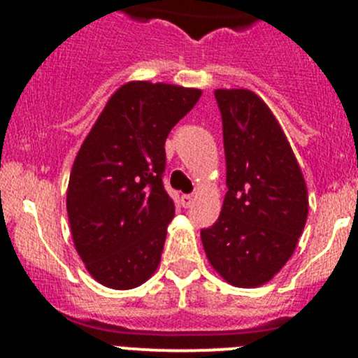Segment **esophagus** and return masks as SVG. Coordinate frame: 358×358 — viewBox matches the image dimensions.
Wrapping results in <instances>:
<instances>
[{"mask_svg":"<svg viewBox=\"0 0 358 358\" xmlns=\"http://www.w3.org/2000/svg\"><path fill=\"white\" fill-rule=\"evenodd\" d=\"M180 202H182L183 208H190V206H192V202H194V197L189 196V194H183V196L180 197Z\"/></svg>","mask_w":358,"mask_h":358,"instance_id":"obj_1","label":"esophagus"}]
</instances>
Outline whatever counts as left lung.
<instances>
[{
    "mask_svg": "<svg viewBox=\"0 0 358 358\" xmlns=\"http://www.w3.org/2000/svg\"><path fill=\"white\" fill-rule=\"evenodd\" d=\"M227 187L222 213L201 230L208 262L229 284L258 287L294 252L308 216L303 173L279 121L251 90H216Z\"/></svg>",
    "mask_w": 358,
    "mask_h": 358,
    "instance_id": "1",
    "label": "left lung"
}]
</instances>
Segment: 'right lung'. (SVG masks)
<instances>
[{
	"label": "right lung",
	"instance_id": "add662e5",
	"mask_svg": "<svg viewBox=\"0 0 358 358\" xmlns=\"http://www.w3.org/2000/svg\"><path fill=\"white\" fill-rule=\"evenodd\" d=\"M202 92L129 81L115 90L83 142L67 187L72 241L90 275L133 289L157 270L175 202L162 185L164 143Z\"/></svg>",
	"mask_w": 358,
	"mask_h": 358
}]
</instances>
